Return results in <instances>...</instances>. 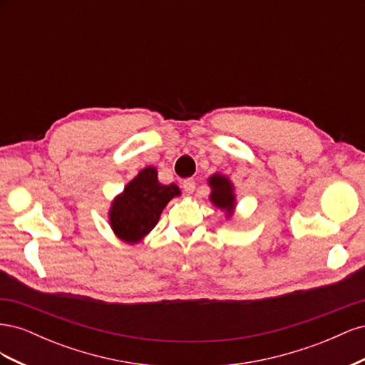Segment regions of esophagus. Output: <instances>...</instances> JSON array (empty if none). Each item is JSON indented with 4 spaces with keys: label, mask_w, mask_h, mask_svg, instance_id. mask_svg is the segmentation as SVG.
Instances as JSON below:
<instances>
[{
    "label": "esophagus",
    "mask_w": 365,
    "mask_h": 365,
    "mask_svg": "<svg viewBox=\"0 0 365 365\" xmlns=\"http://www.w3.org/2000/svg\"><path fill=\"white\" fill-rule=\"evenodd\" d=\"M182 189H184V192L185 193H193L195 192V189H196V182H195V180L193 178H187V180H184L182 181Z\"/></svg>",
    "instance_id": "34e87169"
}]
</instances>
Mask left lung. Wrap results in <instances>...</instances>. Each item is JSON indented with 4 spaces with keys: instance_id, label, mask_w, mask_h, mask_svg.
<instances>
[{
    "instance_id": "left-lung-1",
    "label": "left lung",
    "mask_w": 365,
    "mask_h": 365,
    "mask_svg": "<svg viewBox=\"0 0 365 365\" xmlns=\"http://www.w3.org/2000/svg\"><path fill=\"white\" fill-rule=\"evenodd\" d=\"M208 185L212 187L210 201H212L217 208L225 210L227 217L233 215V210L236 207V196L235 187L231 184V181L224 175L215 173L208 178Z\"/></svg>"
}]
</instances>
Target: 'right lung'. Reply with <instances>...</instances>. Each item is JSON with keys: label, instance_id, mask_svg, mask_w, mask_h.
<instances>
[{"label": "right lung", "instance_id": "right-lung-1", "mask_svg": "<svg viewBox=\"0 0 365 365\" xmlns=\"http://www.w3.org/2000/svg\"><path fill=\"white\" fill-rule=\"evenodd\" d=\"M181 190L176 184L158 181L155 168H145L128 182L109 210V225L118 239L137 244L157 225L161 212Z\"/></svg>", "mask_w": 365, "mask_h": 365}]
</instances>
